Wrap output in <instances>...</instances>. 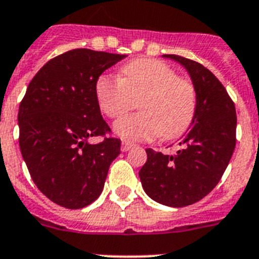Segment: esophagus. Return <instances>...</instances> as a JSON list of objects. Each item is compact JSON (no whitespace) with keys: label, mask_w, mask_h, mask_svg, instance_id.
<instances>
[{"label":"esophagus","mask_w":259,"mask_h":259,"mask_svg":"<svg viewBox=\"0 0 259 259\" xmlns=\"http://www.w3.org/2000/svg\"><path fill=\"white\" fill-rule=\"evenodd\" d=\"M132 147H133V143H130V142H122V143H121V151H122V152L129 151Z\"/></svg>","instance_id":"esophagus-1"}]
</instances>
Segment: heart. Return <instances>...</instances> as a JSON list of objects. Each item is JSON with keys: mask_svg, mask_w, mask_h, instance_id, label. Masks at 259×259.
<instances>
[{"mask_svg": "<svg viewBox=\"0 0 259 259\" xmlns=\"http://www.w3.org/2000/svg\"><path fill=\"white\" fill-rule=\"evenodd\" d=\"M99 107L109 118H120L137 105L139 112L123 117L114 132L123 139L147 141L160 134L172 141L184 136L197 114L198 94L193 82L154 58L123 65L120 78L100 75L95 84Z\"/></svg>", "mask_w": 259, "mask_h": 259, "instance_id": "heart-1", "label": "heart"}]
</instances>
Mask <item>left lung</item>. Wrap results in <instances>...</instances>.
I'll return each mask as SVG.
<instances>
[{
	"label": "left lung",
	"instance_id": "1",
	"mask_svg": "<svg viewBox=\"0 0 259 259\" xmlns=\"http://www.w3.org/2000/svg\"><path fill=\"white\" fill-rule=\"evenodd\" d=\"M185 67L197 89V114L175 155L147 148L139 170L145 192L154 201L184 207L201 201L223 176L236 146V108L228 92L208 69L189 58L164 55Z\"/></svg>",
	"mask_w": 259,
	"mask_h": 259
}]
</instances>
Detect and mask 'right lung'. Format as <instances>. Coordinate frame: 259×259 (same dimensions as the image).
Listing matches in <instances>:
<instances>
[{
    "label": "right lung",
    "instance_id": "obj_1",
    "mask_svg": "<svg viewBox=\"0 0 259 259\" xmlns=\"http://www.w3.org/2000/svg\"><path fill=\"white\" fill-rule=\"evenodd\" d=\"M125 55L80 48L52 58L27 87L18 112L19 147L33 183L62 207L98 199L121 141L100 113L96 80ZM103 136L94 145L89 139Z\"/></svg>",
    "mask_w": 259,
    "mask_h": 259
}]
</instances>
